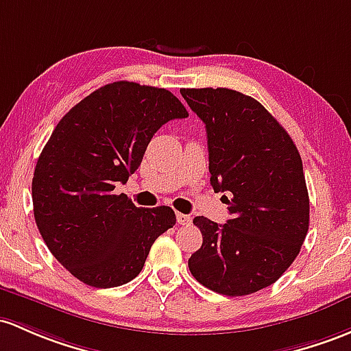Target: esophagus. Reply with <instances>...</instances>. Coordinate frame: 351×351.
<instances>
[{"label": "esophagus", "mask_w": 351, "mask_h": 351, "mask_svg": "<svg viewBox=\"0 0 351 351\" xmlns=\"http://www.w3.org/2000/svg\"><path fill=\"white\" fill-rule=\"evenodd\" d=\"M177 222L182 226H189L192 222V217L187 216V214H182V213H177Z\"/></svg>", "instance_id": "34e87169"}]
</instances>
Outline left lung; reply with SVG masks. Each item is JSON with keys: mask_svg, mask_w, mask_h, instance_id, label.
Returning a JSON list of instances; mask_svg holds the SVG:
<instances>
[{"mask_svg": "<svg viewBox=\"0 0 351 351\" xmlns=\"http://www.w3.org/2000/svg\"><path fill=\"white\" fill-rule=\"evenodd\" d=\"M206 123L210 186L228 192L226 224L194 217L202 246L189 269L206 288L244 296L273 285L300 254L310 199L295 142L252 97L229 88H182Z\"/></svg>", "mask_w": 351, "mask_h": 351, "instance_id": "1", "label": "left lung"}]
</instances>
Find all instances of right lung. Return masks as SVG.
Here are the masks:
<instances>
[{"mask_svg": "<svg viewBox=\"0 0 351 351\" xmlns=\"http://www.w3.org/2000/svg\"><path fill=\"white\" fill-rule=\"evenodd\" d=\"M187 115L169 90L122 80L90 93L55 127L36 162L33 213L48 250L77 280L93 288L132 281L176 224L169 206L144 209L114 189L137 171L154 134Z\"/></svg>", "mask_w": 351, "mask_h": 351, "instance_id": "1", "label": "right lung"}]
</instances>
